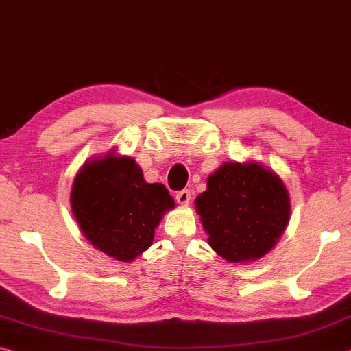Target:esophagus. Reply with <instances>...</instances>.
<instances>
[{
	"instance_id": "34e87169",
	"label": "esophagus",
	"mask_w": 351,
	"mask_h": 351,
	"mask_svg": "<svg viewBox=\"0 0 351 351\" xmlns=\"http://www.w3.org/2000/svg\"><path fill=\"white\" fill-rule=\"evenodd\" d=\"M176 202L182 204V206H187L189 203H191V191H187V189H184V191H180L176 192Z\"/></svg>"
}]
</instances>
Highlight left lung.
Wrapping results in <instances>:
<instances>
[{
  "mask_svg": "<svg viewBox=\"0 0 351 351\" xmlns=\"http://www.w3.org/2000/svg\"><path fill=\"white\" fill-rule=\"evenodd\" d=\"M209 245L230 263L263 258L286 230L291 203L282 181L259 164L228 162L197 198Z\"/></svg>",
  "mask_w": 351,
  "mask_h": 351,
  "instance_id": "8db88e82",
  "label": "left lung"
}]
</instances>
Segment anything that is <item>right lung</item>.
<instances>
[{
	"label": "right lung",
	"mask_w": 351,
	"mask_h": 351,
	"mask_svg": "<svg viewBox=\"0 0 351 351\" xmlns=\"http://www.w3.org/2000/svg\"><path fill=\"white\" fill-rule=\"evenodd\" d=\"M173 206L165 186L145 182L131 158L92 160L71 189V209L87 241L123 263L149 248L154 228Z\"/></svg>",
	"instance_id": "add662e5"
}]
</instances>
